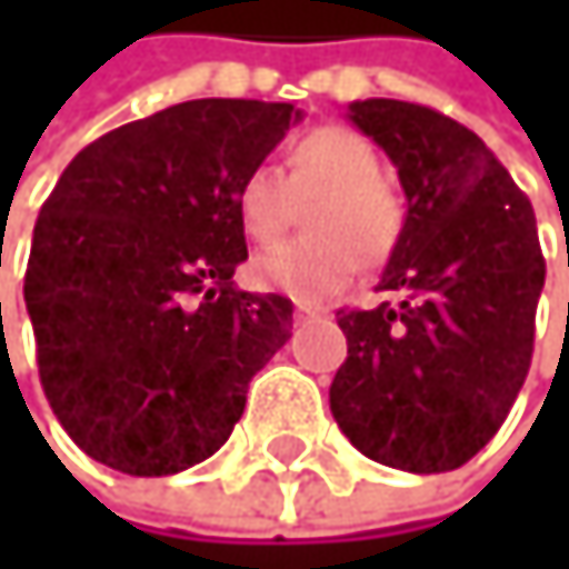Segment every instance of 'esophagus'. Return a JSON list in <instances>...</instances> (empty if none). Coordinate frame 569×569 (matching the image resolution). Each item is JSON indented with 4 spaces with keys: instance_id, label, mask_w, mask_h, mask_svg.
<instances>
[{
    "instance_id": "esophagus-1",
    "label": "esophagus",
    "mask_w": 569,
    "mask_h": 569,
    "mask_svg": "<svg viewBox=\"0 0 569 569\" xmlns=\"http://www.w3.org/2000/svg\"><path fill=\"white\" fill-rule=\"evenodd\" d=\"M317 313H320V307H313V303H297V310H293L297 320H307V317H317Z\"/></svg>"
}]
</instances>
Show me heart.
<instances>
[{"instance_id": "obj_1", "label": "heart", "mask_w": 569, "mask_h": 569, "mask_svg": "<svg viewBox=\"0 0 569 569\" xmlns=\"http://www.w3.org/2000/svg\"><path fill=\"white\" fill-rule=\"evenodd\" d=\"M313 197L310 234L259 252L249 266L256 287L303 303L345 290L358 262L386 259L402 231V204L379 177L376 149L341 126L300 136L287 152V177L269 163L249 167L234 187V214L252 242L269 246Z\"/></svg>"}]
</instances>
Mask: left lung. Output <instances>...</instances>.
Wrapping results in <instances>:
<instances>
[{"label": "left lung", "instance_id": "8db88e82", "mask_svg": "<svg viewBox=\"0 0 569 569\" xmlns=\"http://www.w3.org/2000/svg\"><path fill=\"white\" fill-rule=\"evenodd\" d=\"M348 119L396 163L409 208L379 282L399 303L338 310L348 358L331 412L371 461L453 471L529 376L546 279L536 214L495 152L437 108L365 98Z\"/></svg>", "mask_w": 569, "mask_h": 569}]
</instances>
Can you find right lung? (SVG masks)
<instances>
[{"label": "right lung", "mask_w": 569, "mask_h": 569, "mask_svg": "<svg viewBox=\"0 0 569 569\" xmlns=\"http://www.w3.org/2000/svg\"><path fill=\"white\" fill-rule=\"evenodd\" d=\"M300 112L198 98L104 132L40 208L23 279L40 386L71 440L122 475L211 457L293 303L234 287L249 259L234 187Z\"/></svg>", "instance_id": "add662e5"}]
</instances>
